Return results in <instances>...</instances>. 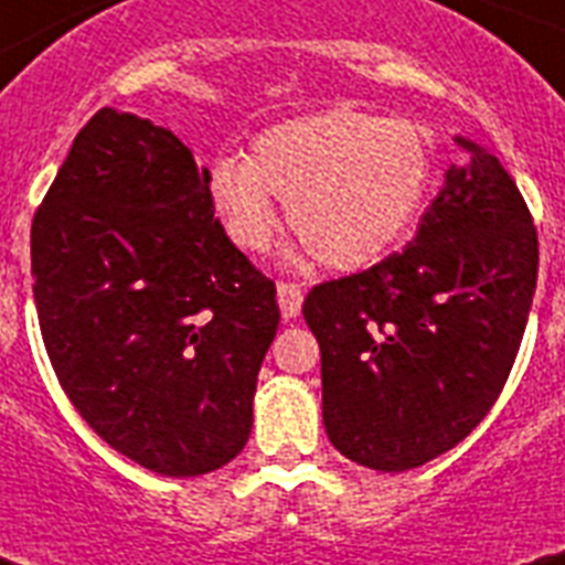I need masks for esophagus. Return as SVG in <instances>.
Listing matches in <instances>:
<instances>
[{"label":"esophagus","instance_id":"obj_1","mask_svg":"<svg viewBox=\"0 0 565 565\" xmlns=\"http://www.w3.org/2000/svg\"><path fill=\"white\" fill-rule=\"evenodd\" d=\"M301 299H305V296H301V290L296 284H278V308H281V317L287 319V322L301 313Z\"/></svg>","mask_w":565,"mask_h":565}]
</instances>
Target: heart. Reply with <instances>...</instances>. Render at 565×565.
I'll return each mask as SVG.
<instances>
[{"mask_svg": "<svg viewBox=\"0 0 565 565\" xmlns=\"http://www.w3.org/2000/svg\"><path fill=\"white\" fill-rule=\"evenodd\" d=\"M434 181V152L411 119L331 108L284 119L252 140V154L207 167V193L228 237L264 252L281 225V202L299 255L337 273L377 264L416 220Z\"/></svg>", "mask_w": 565, "mask_h": 565, "instance_id": "1", "label": "heart"}]
</instances>
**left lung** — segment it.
<instances>
[{"label":"left lung","mask_w":565,"mask_h":565,"mask_svg":"<svg viewBox=\"0 0 565 565\" xmlns=\"http://www.w3.org/2000/svg\"><path fill=\"white\" fill-rule=\"evenodd\" d=\"M413 243L366 273L313 287L305 322L322 352V422L340 455L404 472L446 455L508 381L536 290L540 243L499 158L455 137Z\"/></svg>","instance_id":"1"}]
</instances>
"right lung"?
I'll use <instances>...</instances> for the list:
<instances>
[{
  "label": "right lung",
  "instance_id": "add662e5",
  "mask_svg": "<svg viewBox=\"0 0 565 565\" xmlns=\"http://www.w3.org/2000/svg\"><path fill=\"white\" fill-rule=\"evenodd\" d=\"M31 275L52 370L110 448L167 478L243 451L275 284L170 128L102 108L78 131L31 222Z\"/></svg>",
  "mask_w": 565,
  "mask_h": 565
}]
</instances>
